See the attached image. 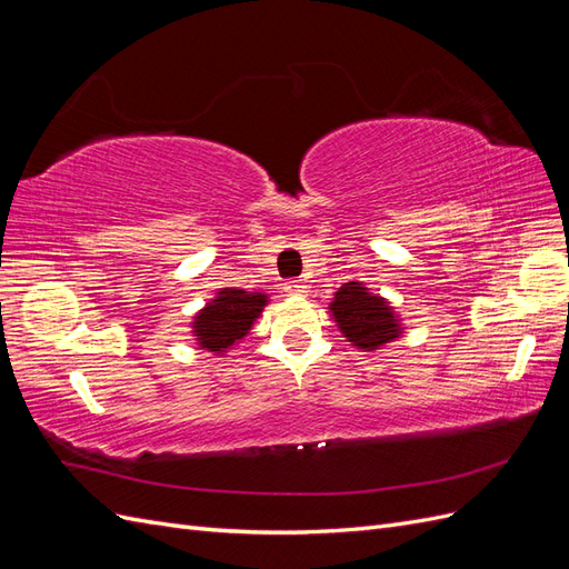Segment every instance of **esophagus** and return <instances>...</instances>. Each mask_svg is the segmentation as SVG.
<instances>
[{
  "label": "esophagus",
  "instance_id": "34e87169",
  "mask_svg": "<svg viewBox=\"0 0 569 569\" xmlns=\"http://www.w3.org/2000/svg\"><path fill=\"white\" fill-rule=\"evenodd\" d=\"M284 291H287L289 297H306L308 284L303 280H291V282L284 284Z\"/></svg>",
  "mask_w": 569,
  "mask_h": 569
}]
</instances>
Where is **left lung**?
I'll return each instance as SVG.
<instances>
[{
  "label": "left lung",
  "instance_id": "left-lung-1",
  "mask_svg": "<svg viewBox=\"0 0 569 569\" xmlns=\"http://www.w3.org/2000/svg\"><path fill=\"white\" fill-rule=\"evenodd\" d=\"M330 316L339 332L360 351H377L403 335V322L393 306L363 282H343L330 301Z\"/></svg>",
  "mask_w": 569,
  "mask_h": 569
}]
</instances>
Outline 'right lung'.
<instances>
[{
	"label": "right lung",
	"mask_w": 569,
	"mask_h": 569,
	"mask_svg": "<svg viewBox=\"0 0 569 569\" xmlns=\"http://www.w3.org/2000/svg\"><path fill=\"white\" fill-rule=\"evenodd\" d=\"M268 301V295H261V291H244L237 287L218 289L216 297L192 318L197 347L216 356H226L249 335Z\"/></svg>",
	"instance_id": "obj_1"
}]
</instances>
